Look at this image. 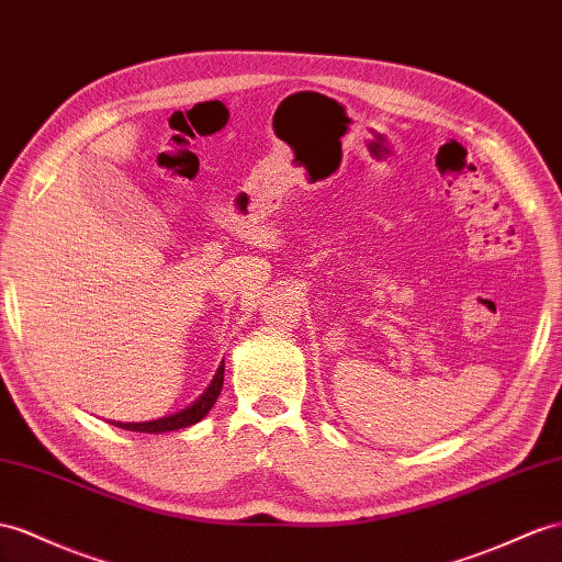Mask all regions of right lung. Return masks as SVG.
Instances as JSON below:
<instances>
[{"label": "right lung", "mask_w": 562, "mask_h": 562, "mask_svg": "<svg viewBox=\"0 0 562 562\" xmlns=\"http://www.w3.org/2000/svg\"><path fill=\"white\" fill-rule=\"evenodd\" d=\"M223 375H225V361L221 363L215 378L206 386V392L201 394L192 406L182 408L180 413H172V415H166V418H156V420H142V423H121V420H106V423L131 429V431H144V435H161V431H176L182 427H190L204 418V415L213 408L215 398L221 396V390H223Z\"/></svg>", "instance_id": "1"}]
</instances>
